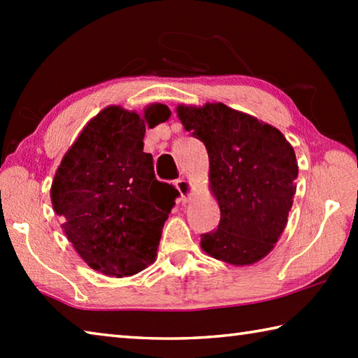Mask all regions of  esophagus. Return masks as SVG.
Returning <instances> with one entry per match:
<instances>
[{
  "mask_svg": "<svg viewBox=\"0 0 358 358\" xmlns=\"http://www.w3.org/2000/svg\"><path fill=\"white\" fill-rule=\"evenodd\" d=\"M175 186H177V189H178V192H180V199H181V201L187 202V199H189V194H191V191H192L189 181L185 180V178H180V180L175 181Z\"/></svg>",
  "mask_w": 358,
  "mask_h": 358,
  "instance_id": "esophagus-1",
  "label": "esophagus"
}]
</instances>
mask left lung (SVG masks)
Here are the masks:
<instances>
[{
    "mask_svg": "<svg viewBox=\"0 0 358 358\" xmlns=\"http://www.w3.org/2000/svg\"><path fill=\"white\" fill-rule=\"evenodd\" d=\"M177 112L208 151L211 191L221 210L217 229L201 235L202 250L232 265L257 262L287 224L299 175L294 148L273 126L221 102Z\"/></svg>",
    "mask_w": 358,
    "mask_h": 358,
    "instance_id": "left-lung-1",
    "label": "left lung"
}]
</instances>
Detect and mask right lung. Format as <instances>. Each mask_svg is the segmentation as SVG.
<instances>
[{"mask_svg":"<svg viewBox=\"0 0 358 358\" xmlns=\"http://www.w3.org/2000/svg\"><path fill=\"white\" fill-rule=\"evenodd\" d=\"M171 117L153 104L141 118L112 106L85 126L52 183L53 210L68 240L93 270L129 276L153 262L161 232L180 192L157 181L143 151L145 126Z\"/></svg>","mask_w":358,"mask_h":358,"instance_id":"right-lung-1","label":"right lung"}]
</instances>
